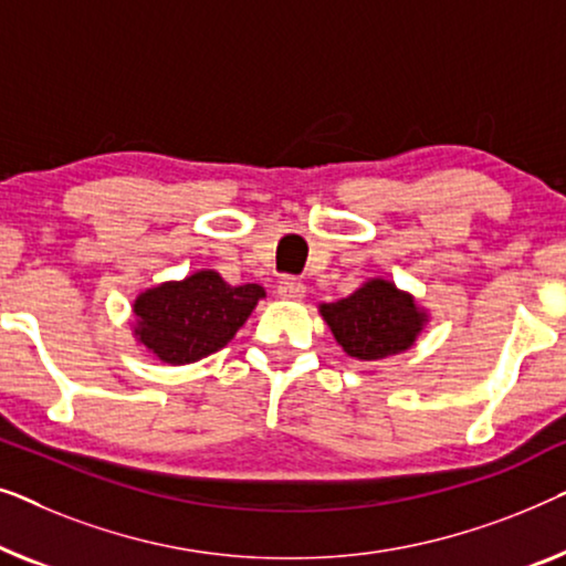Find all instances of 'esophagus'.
Masks as SVG:
<instances>
[{"mask_svg": "<svg viewBox=\"0 0 566 566\" xmlns=\"http://www.w3.org/2000/svg\"><path fill=\"white\" fill-rule=\"evenodd\" d=\"M276 292H280V297H284V300H302L305 297V284H302L300 280H294V276H284V280H280Z\"/></svg>", "mask_w": 566, "mask_h": 566, "instance_id": "obj_1", "label": "esophagus"}]
</instances>
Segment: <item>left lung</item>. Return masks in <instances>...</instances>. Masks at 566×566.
<instances>
[{
    "mask_svg": "<svg viewBox=\"0 0 566 566\" xmlns=\"http://www.w3.org/2000/svg\"><path fill=\"white\" fill-rule=\"evenodd\" d=\"M321 315L340 348L359 361L408 352L428 323L412 294L387 280H369L344 300L323 302Z\"/></svg>",
    "mask_w": 566,
    "mask_h": 566,
    "instance_id": "8db88e82",
    "label": "left lung"
}]
</instances>
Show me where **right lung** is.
Returning <instances> with one entry per match:
<instances>
[{
    "label": "right lung",
    "instance_id": "right-lung-1",
    "mask_svg": "<svg viewBox=\"0 0 566 566\" xmlns=\"http://www.w3.org/2000/svg\"><path fill=\"white\" fill-rule=\"evenodd\" d=\"M261 297L264 286H230L212 269L164 282L135 297V338L164 364L200 361L228 346Z\"/></svg>",
    "mask_w": 566,
    "mask_h": 566
}]
</instances>
